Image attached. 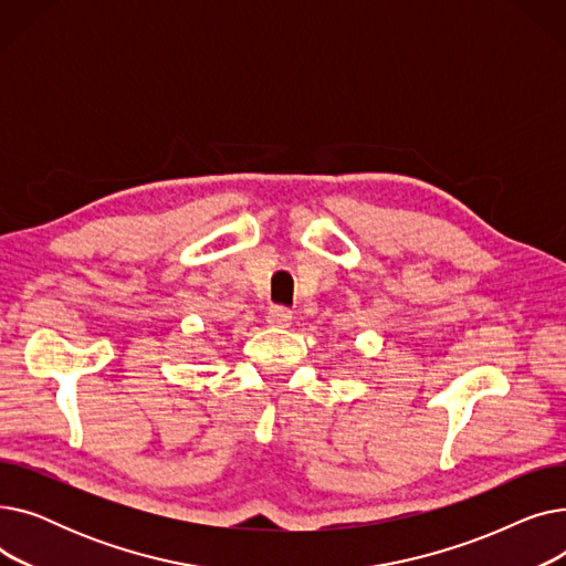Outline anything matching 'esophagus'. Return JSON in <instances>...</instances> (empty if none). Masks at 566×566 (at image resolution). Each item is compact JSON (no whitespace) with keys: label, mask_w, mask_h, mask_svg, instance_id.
Masks as SVG:
<instances>
[{"label":"esophagus","mask_w":566,"mask_h":566,"mask_svg":"<svg viewBox=\"0 0 566 566\" xmlns=\"http://www.w3.org/2000/svg\"><path fill=\"white\" fill-rule=\"evenodd\" d=\"M265 321H268V325H271V328H289L293 316H291V312H289L286 307H280V305H277V307L268 310Z\"/></svg>","instance_id":"esophagus-1"}]
</instances>
